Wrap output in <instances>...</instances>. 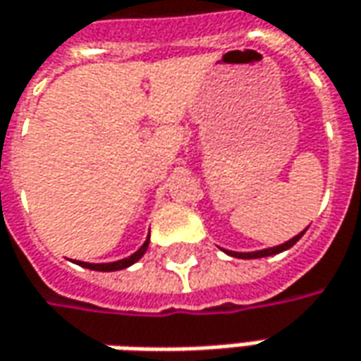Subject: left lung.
<instances>
[{"instance_id": "obj_1", "label": "left lung", "mask_w": 361, "mask_h": 361, "mask_svg": "<svg viewBox=\"0 0 361 361\" xmlns=\"http://www.w3.org/2000/svg\"><path fill=\"white\" fill-rule=\"evenodd\" d=\"M308 229V227H306ZM304 229V231H306ZM302 233H298L296 237H293V239H288L286 243H283V245H276V247H269V249H263V251H251V252H237V251H227V249H223V251L227 252V255H231V257H237V259H261V257H273V255H279V252L286 251V249H290L294 243L298 241L300 237L304 235Z\"/></svg>"}]
</instances>
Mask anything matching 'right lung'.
<instances>
[{
    "instance_id": "add662e5",
    "label": "right lung",
    "mask_w": 361,
    "mask_h": 361,
    "mask_svg": "<svg viewBox=\"0 0 361 361\" xmlns=\"http://www.w3.org/2000/svg\"><path fill=\"white\" fill-rule=\"evenodd\" d=\"M149 245V235L146 237V241L144 245L140 247L138 251L132 252L130 257L126 259H120V261H114V263H85V261H77L80 267H85V269H90V271H100V273H112V271H122V269H128L134 263H138L140 259L144 257V252L148 249Z\"/></svg>"
}]
</instances>
